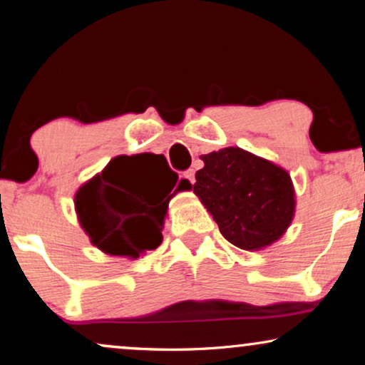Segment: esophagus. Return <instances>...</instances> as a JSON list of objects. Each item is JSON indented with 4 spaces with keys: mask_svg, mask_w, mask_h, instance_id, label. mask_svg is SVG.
Segmentation results:
<instances>
[{
    "mask_svg": "<svg viewBox=\"0 0 365 365\" xmlns=\"http://www.w3.org/2000/svg\"><path fill=\"white\" fill-rule=\"evenodd\" d=\"M182 178H184V179H187V181L191 182V184L196 182V178H194V169H187V171H184Z\"/></svg>",
    "mask_w": 365,
    "mask_h": 365,
    "instance_id": "esophagus-1",
    "label": "esophagus"
}]
</instances>
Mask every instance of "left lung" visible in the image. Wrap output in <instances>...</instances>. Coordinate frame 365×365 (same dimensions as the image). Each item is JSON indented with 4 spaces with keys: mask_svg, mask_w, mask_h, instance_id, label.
<instances>
[{
    "mask_svg": "<svg viewBox=\"0 0 365 365\" xmlns=\"http://www.w3.org/2000/svg\"><path fill=\"white\" fill-rule=\"evenodd\" d=\"M202 161L194 194L229 242L261 251L284 236L296 212V191L286 169L234 146L209 153Z\"/></svg>",
    "mask_w": 365,
    "mask_h": 365,
    "instance_id": "1",
    "label": "left lung"
}]
</instances>
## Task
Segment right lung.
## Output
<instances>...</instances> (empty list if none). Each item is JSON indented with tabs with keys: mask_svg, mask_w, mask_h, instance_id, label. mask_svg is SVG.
Segmentation results:
<instances>
[{
	"mask_svg": "<svg viewBox=\"0 0 365 365\" xmlns=\"http://www.w3.org/2000/svg\"><path fill=\"white\" fill-rule=\"evenodd\" d=\"M163 158L158 154L118 156L78 189L74 209L83 231L93 246L109 256L138 259L163 242L173 184L163 176ZM168 164V163H166ZM191 189L186 179L179 189Z\"/></svg>",
	"mask_w": 365,
	"mask_h": 365,
	"instance_id": "right-lung-1",
	"label": "right lung"
}]
</instances>
